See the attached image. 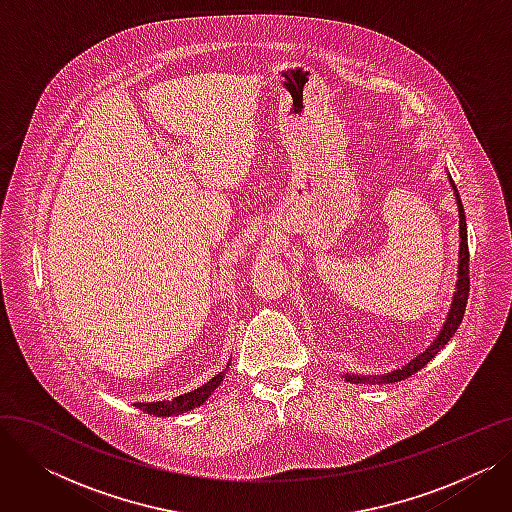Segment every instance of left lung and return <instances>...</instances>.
<instances>
[{"instance_id":"obj_1","label":"left lung","mask_w":512,"mask_h":512,"mask_svg":"<svg viewBox=\"0 0 512 512\" xmlns=\"http://www.w3.org/2000/svg\"><path fill=\"white\" fill-rule=\"evenodd\" d=\"M450 184L454 188V195H456V203H459V220H461V251H459V280H456V292L452 297V307L448 311V317H446V324L440 332V336L432 342V346L427 348V351H423L419 357H415L411 363H407L405 367L400 369H394L386 375H369V378H365V375H344V378L348 382L353 384H392V382H402L411 378L413 373H417L421 367H425L429 361H432L442 348L448 344V340L452 338V334L459 330L461 321H463V315H465V307H467V299H469V286H471V280H469V245H467V222H465V209H463V203H461V197H459V191H456V186L450 178Z\"/></svg>"}]
</instances>
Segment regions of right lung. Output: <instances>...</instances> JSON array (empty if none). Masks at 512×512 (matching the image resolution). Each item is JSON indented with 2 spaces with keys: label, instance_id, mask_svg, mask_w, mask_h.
<instances>
[{
  "label": "right lung",
  "instance_id": "obj_1",
  "mask_svg": "<svg viewBox=\"0 0 512 512\" xmlns=\"http://www.w3.org/2000/svg\"><path fill=\"white\" fill-rule=\"evenodd\" d=\"M224 380V371H220L215 378H211L205 386L188 392V394H182V396H176L172 400H159V402H134V407L141 409L143 413L147 415H155V417H172V415H180V413H186L191 411L195 407H201L203 402L211 396V392L218 388Z\"/></svg>",
  "mask_w": 512,
  "mask_h": 512
}]
</instances>
